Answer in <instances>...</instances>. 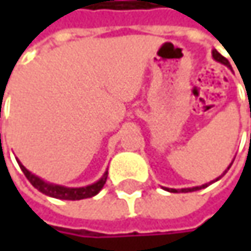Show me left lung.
<instances>
[{"instance_id": "left-lung-1", "label": "left lung", "mask_w": 251, "mask_h": 251, "mask_svg": "<svg viewBox=\"0 0 251 251\" xmlns=\"http://www.w3.org/2000/svg\"><path fill=\"white\" fill-rule=\"evenodd\" d=\"M212 56H214V59L215 61H218V62H221V64H224V65H226L228 68H231V65H229V62L226 61V58L218 52V50H212ZM234 161V160H232ZM232 161H231V164H232ZM231 164L226 167V170L223 173V175L220 176V177H217L215 180H212V181H209V183H205V184H202V186H195V187H184V189H170V187H163V189H166L167 192H173V193H177V192H183V193H187V192H196V190H201V189H205V187H208L209 184H212L214 181H218L223 176L226 175V172L229 170V167H231Z\"/></svg>"}]
</instances>
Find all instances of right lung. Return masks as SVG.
<instances>
[{"label": "right lung", "mask_w": 251, "mask_h": 251, "mask_svg": "<svg viewBox=\"0 0 251 251\" xmlns=\"http://www.w3.org/2000/svg\"><path fill=\"white\" fill-rule=\"evenodd\" d=\"M22 172L25 173L27 180L43 195L55 198V199H64V201H79V199H87V198H93L96 196L104 186L106 180H107V172H104V175L101 176L96 183L84 186V187H67V186H61V184H55V183H49L43 178H40L39 176L33 175L31 172H28L25 166L17 160Z\"/></svg>", "instance_id": "1"}]
</instances>
